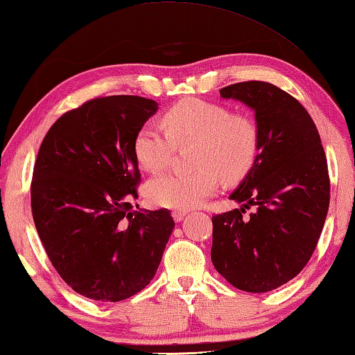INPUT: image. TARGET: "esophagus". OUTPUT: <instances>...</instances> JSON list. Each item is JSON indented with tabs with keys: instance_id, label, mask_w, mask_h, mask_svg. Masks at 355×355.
<instances>
[{
	"instance_id": "34e87169",
	"label": "esophagus",
	"mask_w": 355,
	"mask_h": 355,
	"mask_svg": "<svg viewBox=\"0 0 355 355\" xmlns=\"http://www.w3.org/2000/svg\"><path fill=\"white\" fill-rule=\"evenodd\" d=\"M186 214H188V211H186V209H173L172 211V217H173V220H175V222H182L183 218L186 217Z\"/></svg>"
}]
</instances>
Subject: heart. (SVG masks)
I'll return each instance as SVG.
<instances>
[{
	"label": "heart",
	"instance_id": "heart-1",
	"mask_svg": "<svg viewBox=\"0 0 355 355\" xmlns=\"http://www.w3.org/2000/svg\"><path fill=\"white\" fill-rule=\"evenodd\" d=\"M163 127L144 124L135 135V158L146 171L166 169L177 147L196 143L194 171L163 173L146 186L147 198L164 208H194L214 194L222 178L227 183L241 182L259 152L256 122L216 102L180 101L164 112Z\"/></svg>",
	"mask_w": 355,
	"mask_h": 355
}]
</instances>
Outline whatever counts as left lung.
Instances as JSON below:
<instances>
[{
    "label": "left lung",
    "instance_id": "left-lung-1",
    "mask_svg": "<svg viewBox=\"0 0 355 355\" xmlns=\"http://www.w3.org/2000/svg\"><path fill=\"white\" fill-rule=\"evenodd\" d=\"M220 96L253 108L259 152L230 197L243 208L212 216L211 261L236 288L270 292L293 279L317 247L331 200L326 153L311 114L273 83H233ZM250 205L257 209L245 218Z\"/></svg>",
    "mask_w": 355,
    "mask_h": 355
}]
</instances>
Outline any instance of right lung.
<instances>
[{"instance_id": "obj_1", "label": "right lung", "mask_w": 355, "mask_h": 355, "mask_svg": "<svg viewBox=\"0 0 355 355\" xmlns=\"http://www.w3.org/2000/svg\"><path fill=\"white\" fill-rule=\"evenodd\" d=\"M157 112L141 96H105L63 113L43 138L31 182L32 217L57 273L79 295L122 301L152 281L175 222L135 209L133 139ZM138 206V205H137Z\"/></svg>"}]
</instances>
